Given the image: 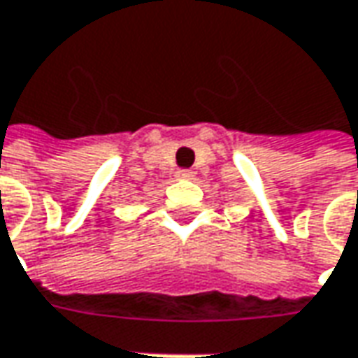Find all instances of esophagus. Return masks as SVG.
Masks as SVG:
<instances>
[{
  "mask_svg": "<svg viewBox=\"0 0 358 358\" xmlns=\"http://www.w3.org/2000/svg\"><path fill=\"white\" fill-rule=\"evenodd\" d=\"M178 178H190L192 176V170H186V168H182V170H178V174H176Z\"/></svg>",
  "mask_w": 358,
  "mask_h": 358,
  "instance_id": "1",
  "label": "esophagus"
}]
</instances>
